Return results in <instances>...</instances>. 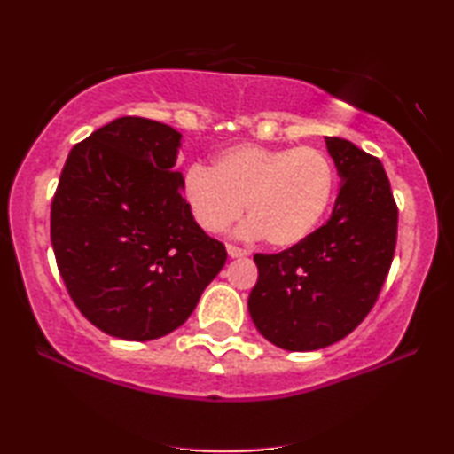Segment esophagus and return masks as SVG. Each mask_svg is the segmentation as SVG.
<instances>
[{"mask_svg": "<svg viewBox=\"0 0 454 454\" xmlns=\"http://www.w3.org/2000/svg\"><path fill=\"white\" fill-rule=\"evenodd\" d=\"M227 251H229V255H231V257H246V255H249V249L239 247V246H233V243H229Z\"/></svg>", "mask_w": 454, "mask_h": 454, "instance_id": "1", "label": "esophagus"}]
</instances>
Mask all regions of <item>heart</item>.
Returning <instances> with one entry per match:
<instances>
[{
	"mask_svg": "<svg viewBox=\"0 0 454 454\" xmlns=\"http://www.w3.org/2000/svg\"><path fill=\"white\" fill-rule=\"evenodd\" d=\"M334 192V168L325 152L310 145L266 148L239 144L215 158L213 170L194 164L186 170L183 194L194 221L221 233L241 217L246 233L290 247L304 241L325 217Z\"/></svg>",
	"mask_w": 454,
	"mask_h": 454,
	"instance_id": "b5f03b06",
	"label": "heart"
}]
</instances>
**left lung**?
<instances>
[{
    "label": "left lung",
    "mask_w": 454,
    "mask_h": 454,
    "mask_svg": "<svg viewBox=\"0 0 454 454\" xmlns=\"http://www.w3.org/2000/svg\"><path fill=\"white\" fill-rule=\"evenodd\" d=\"M340 191L331 219L280 254H255L247 309L263 337L317 351L357 329L378 302L397 241V205L380 158L325 137Z\"/></svg>",
    "instance_id": "1"
}]
</instances>
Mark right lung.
I'll return each mask as SVG.
<instances>
[{"label": "right lung", "mask_w": 454, "mask_h": 454, "mask_svg": "<svg viewBox=\"0 0 454 454\" xmlns=\"http://www.w3.org/2000/svg\"><path fill=\"white\" fill-rule=\"evenodd\" d=\"M180 136L120 117L74 144L51 208L57 266L76 309L111 337L178 329L227 262L194 221L174 170Z\"/></svg>", "instance_id": "obj_1"}]
</instances>
